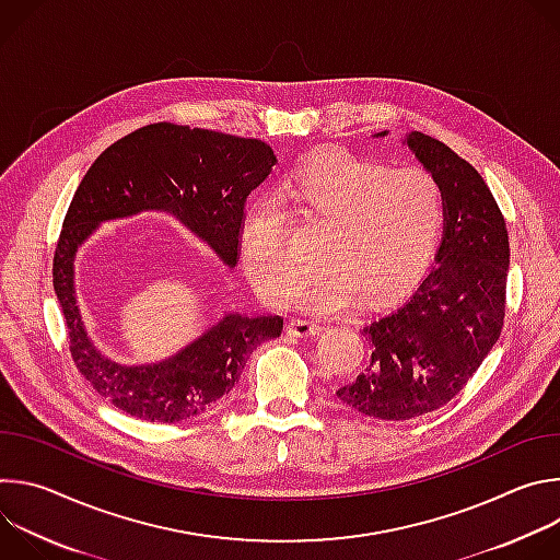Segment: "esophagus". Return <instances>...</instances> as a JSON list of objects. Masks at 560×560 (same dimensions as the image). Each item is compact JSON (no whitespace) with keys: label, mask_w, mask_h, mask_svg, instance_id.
Returning a JSON list of instances; mask_svg holds the SVG:
<instances>
[{"label":"esophagus","mask_w":560,"mask_h":560,"mask_svg":"<svg viewBox=\"0 0 560 560\" xmlns=\"http://www.w3.org/2000/svg\"><path fill=\"white\" fill-rule=\"evenodd\" d=\"M318 330H322V324H316L305 316H296L288 324V335L292 337H307V335H316Z\"/></svg>","instance_id":"34e87169"}]
</instances>
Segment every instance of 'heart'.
Returning <instances> with one entry per match:
<instances>
[{
    "label": "heart",
    "mask_w": 560,
    "mask_h": 560,
    "mask_svg": "<svg viewBox=\"0 0 560 560\" xmlns=\"http://www.w3.org/2000/svg\"><path fill=\"white\" fill-rule=\"evenodd\" d=\"M279 199L305 223L326 228L322 264L303 292L312 310L337 312L361 294L387 301L428 270L443 225L439 182L423 168H389L318 148L283 179ZM244 264L257 292L290 303L303 268L288 250V219L272 199L250 206L242 228Z\"/></svg>",
    "instance_id": "b5f03b06"
}]
</instances>
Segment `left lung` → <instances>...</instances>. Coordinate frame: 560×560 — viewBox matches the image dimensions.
Wrapping results in <instances>:
<instances>
[{
	"mask_svg": "<svg viewBox=\"0 0 560 560\" xmlns=\"http://www.w3.org/2000/svg\"><path fill=\"white\" fill-rule=\"evenodd\" d=\"M404 143L441 186L436 266L410 296L368 318L370 361L337 389L348 408L383 421L439 410L481 368L503 330L510 268L505 219L483 177L430 135L415 130Z\"/></svg>",
	"mask_w": 560,
	"mask_h": 560,
	"instance_id": "left-lung-1",
	"label": "left lung"
}]
</instances>
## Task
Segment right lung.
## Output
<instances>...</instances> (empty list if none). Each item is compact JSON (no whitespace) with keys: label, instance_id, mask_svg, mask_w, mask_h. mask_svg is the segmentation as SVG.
Masks as SVG:
<instances>
[{"label":"right lung","instance_id":"obj_1","mask_svg":"<svg viewBox=\"0 0 560 560\" xmlns=\"http://www.w3.org/2000/svg\"><path fill=\"white\" fill-rule=\"evenodd\" d=\"M275 164L272 148L259 139L162 121L108 145L79 184L55 248L52 285L79 372L121 412L150 423H177L206 412L234 387L253 350L281 335L283 318L225 312L164 361L117 363L93 343L82 322L74 292L79 246L104 221L154 210L173 214L234 268L246 199Z\"/></svg>","mask_w":560,"mask_h":560}]
</instances>
